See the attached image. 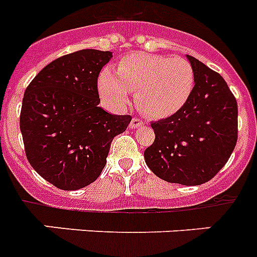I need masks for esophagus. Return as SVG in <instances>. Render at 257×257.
Segmentation results:
<instances>
[{
    "mask_svg": "<svg viewBox=\"0 0 257 257\" xmlns=\"http://www.w3.org/2000/svg\"><path fill=\"white\" fill-rule=\"evenodd\" d=\"M141 125H144V121L141 120V118L133 117L132 121H131V124H129V128L136 129V128H139V126H141Z\"/></svg>",
    "mask_w": 257,
    "mask_h": 257,
    "instance_id": "esophagus-1",
    "label": "esophagus"
}]
</instances>
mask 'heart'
Returning <instances> with one entry per match:
<instances>
[{"label":"heart","instance_id":"1","mask_svg":"<svg viewBox=\"0 0 257 257\" xmlns=\"http://www.w3.org/2000/svg\"><path fill=\"white\" fill-rule=\"evenodd\" d=\"M194 83L193 67L183 58L131 54L120 60L114 74L104 70L97 85L100 96L110 105L124 107L128 92H133L144 113L165 118L185 107Z\"/></svg>","mask_w":257,"mask_h":257}]
</instances>
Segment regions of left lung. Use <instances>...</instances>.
Returning <instances> with one entry per match:
<instances>
[{
	"instance_id": "obj_1",
	"label": "left lung",
	"mask_w": 257,
	"mask_h": 257,
	"mask_svg": "<svg viewBox=\"0 0 257 257\" xmlns=\"http://www.w3.org/2000/svg\"><path fill=\"white\" fill-rule=\"evenodd\" d=\"M195 75L182 109L152 122L154 143L144 152L152 172L166 182L197 186L226 165L237 141V103L226 80L187 55Z\"/></svg>"
}]
</instances>
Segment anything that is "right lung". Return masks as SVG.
I'll return each mask as SVG.
<instances>
[{
    "instance_id": "1",
    "label": "right lung",
    "mask_w": 257,
    "mask_h": 257,
    "mask_svg": "<svg viewBox=\"0 0 257 257\" xmlns=\"http://www.w3.org/2000/svg\"><path fill=\"white\" fill-rule=\"evenodd\" d=\"M110 51L85 49L60 56L38 72L22 100L25 153L42 178L62 190L97 179L112 140L132 117L99 107L97 78Z\"/></svg>"
}]
</instances>
